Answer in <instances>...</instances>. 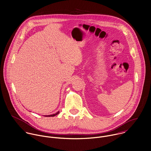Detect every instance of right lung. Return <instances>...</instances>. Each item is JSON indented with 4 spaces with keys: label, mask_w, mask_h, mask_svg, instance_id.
I'll return each instance as SVG.
<instances>
[{
    "label": "right lung",
    "mask_w": 151,
    "mask_h": 151,
    "mask_svg": "<svg viewBox=\"0 0 151 151\" xmlns=\"http://www.w3.org/2000/svg\"><path fill=\"white\" fill-rule=\"evenodd\" d=\"M60 113V111H58V112H57L56 114H52V115H45V116H46V117H51V116H55V115H57L58 114Z\"/></svg>",
    "instance_id": "right-lung-1"
}]
</instances>
